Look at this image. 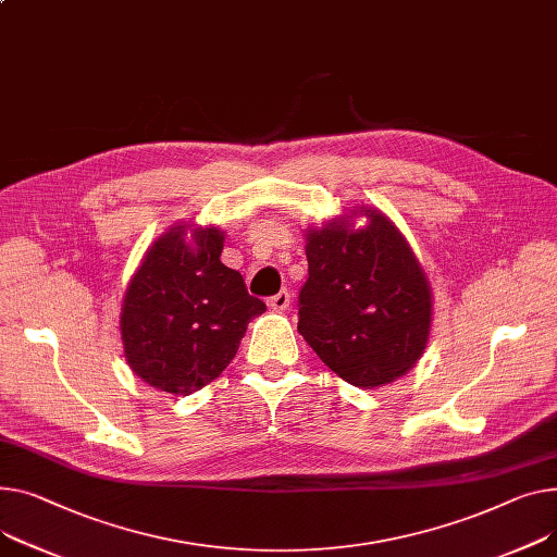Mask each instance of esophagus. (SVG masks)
Returning <instances> with one entry per match:
<instances>
[{
  "label": "esophagus",
  "mask_w": 557,
  "mask_h": 557,
  "mask_svg": "<svg viewBox=\"0 0 557 557\" xmlns=\"http://www.w3.org/2000/svg\"><path fill=\"white\" fill-rule=\"evenodd\" d=\"M288 305H290V293H288L286 288L280 290V293H275L273 298H269V307H271L273 311H284Z\"/></svg>",
  "instance_id": "esophagus-1"
}]
</instances>
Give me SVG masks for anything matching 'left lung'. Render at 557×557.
I'll return each instance as SVG.
<instances>
[{
  "mask_svg": "<svg viewBox=\"0 0 557 557\" xmlns=\"http://www.w3.org/2000/svg\"><path fill=\"white\" fill-rule=\"evenodd\" d=\"M368 226L348 216L307 231L309 280L298 298V331L320 360L354 387L374 389L405 376L421 358L432 324L423 267L379 210Z\"/></svg>",
  "mask_w": 557,
  "mask_h": 557,
  "instance_id": "8db88e82",
  "label": "left lung"
}]
</instances>
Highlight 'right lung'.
<instances>
[{
  "mask_svg": "<svg viewBox=\"0 0 557 557\" xmlns=\"http://www.w3.org/2000/svg\"><path fill=\"white\" fill-rule=\"evenodd\" d=\"M193 231V228H190ZM181 224L161 235L134 273L121 313L125 358L147 385L188 396L235 358L248 322L267 305L221 264L224 233Z\"/></svg>",
  "mask_w": 557,
  "mask_h": 557,
  "instance_id": "1",
  "label": "right lung"
}]
</instances>
